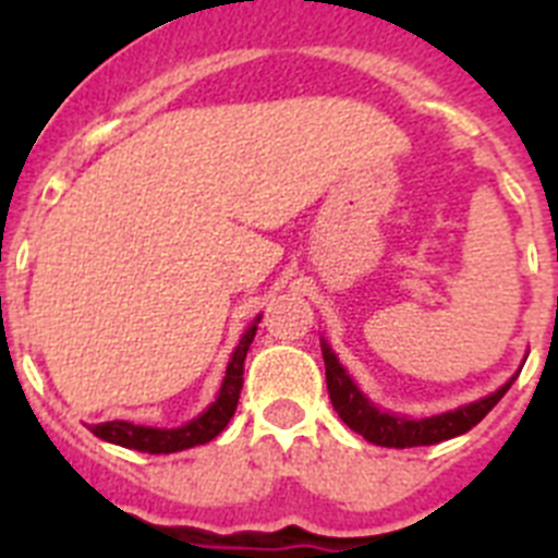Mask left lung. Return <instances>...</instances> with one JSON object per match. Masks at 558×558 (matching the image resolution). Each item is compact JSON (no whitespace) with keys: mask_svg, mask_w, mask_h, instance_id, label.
Wrapping results in <instances>:
<instances>
[{"mask_svg":"<svg viewBox=\"0 0 558 558\" xmlns=\"http://www.w3.org/2000/svg\"><path fill=\"white\" fill-rule=\"evenodd\" d=\"M322 352L324 366H327V391L338 416L343 418L354 433H360L366 441H372V445L397 447V450L438 445V441H447V438H456L461 436V433L472 430V427L500 402L502 393L509 391L511 383L517 379L514 374V377H511L502 388H497L495 393L477 399V402H470V405L456 408V411L425 418H408L397 416V413L379 411L377 405H372L366 399V393L354 386V379L349 377L347 368L340 366L327 340H322Z\"/></svg>","mask_w":558,"mask_h":558,"instance_id":"1","label":"left lung"}]
</instances>
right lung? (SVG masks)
Segmentation results:
<instances>
[{"label":"right lung","instance_id":"add662e5","mask_svg":"<svg viewBox=\"0 0 558 558\" xmlns=\"http://www.w3.org/2000/svg\"><path fill=\"white\" fill-rule=\"evenodd\" d=\"M263 315H256L254 324L243 332L236 349L231 352L229 366H226L223 386H220L218 399L201 413L198 418H192L186 425L172 427V430H159V427H145L133 425V422H102V425H92L88 430L95 433L102 441H111V445L128 447V450L150 452V456H167V452H181L190 450V447H198L211 441L215 436L223 433V427L229 425V418L236 411V399H240V388H243V363L245 354H248L251 340L256 335V324H259Z\"/></svg>","mask_w":558,"mask_h":558}]
</instances>
